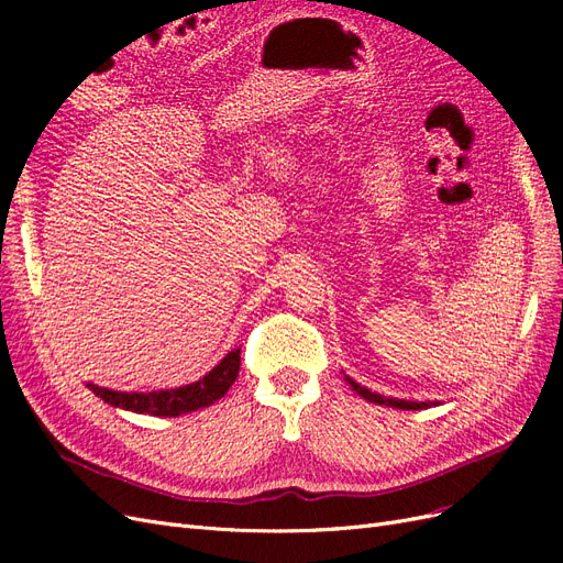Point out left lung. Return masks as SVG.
Listing matches in <instances>:
<instances>
[{"mask_svg":"<svg viewBox=\"0 0 563 563\" xmlns=\"http://www.w3.org/2000/svg\"><path fill=\"white\" fill-rule=\"evenodd\" d=\"M345 380L350 383V387L356 391V395L364 397L366 401H373V404H380V406H391V408H401V411H418V408H430L434 401H404V399H389V397H383V395H376V391H371L366 387H362L360 383H354L352 378L345 376Z\"/></svg>","mask_w":563,"mask_h":563,"instance_id":"left-lung-1","label":"left lung"}]
</instances>
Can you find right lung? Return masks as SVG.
<instances>
[{
	"mask_svg": "<svg viewBox=\"0 0 563 563\" xmlns=\"http://www.w3.org/2000/svg\"><path fill=\"white\" fill-rule=\"evenodd\" d=\"M236 376H240V350H232L228 352V356L220 360L218 366H213L207 373V376L176 389L117 391L108 387H98L93 383H87V387L96 397H100L114 408H124V411L133 413L176 418L183 413H192L197 408H207L220 397H225V391L232 387Z\"/></svg>",
	"mask_w": 563,
	"mask_h": 563,
	"instance_id": "obj_1",
	"label": "right lung"
}]
</instances>
